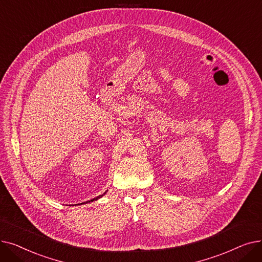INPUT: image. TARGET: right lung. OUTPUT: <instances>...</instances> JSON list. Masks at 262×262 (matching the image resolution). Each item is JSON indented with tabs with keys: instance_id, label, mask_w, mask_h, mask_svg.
<instances>
[{
	"instance_id": "1",
	"label": "right lung",
	"mask_w": 262,
	"mask_h": 262,
	"mask_svg": "<svg viewBox=\"0 0 262 262\" xmlns=\"http://www.w3.org/2000/svg\"><path fill=\"white\" fill-rule=\"evenodd\" d=\"M105 193H106V192H105ZM105 193H104V194H105ZM104 194H103V195H104ZM103 195H100V196H98V197H96V198H94V199H92V201H91V202H94V201H97V199H98V198H100V197H102V196H103ZM89 202H90V201H89ZM82 204H84V203H82Z\"/></svg>"
}]
</instances>
